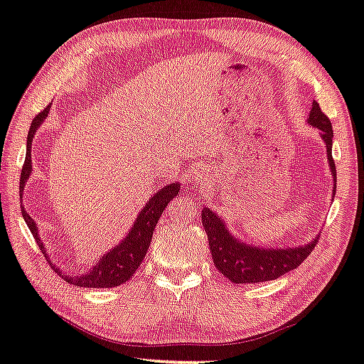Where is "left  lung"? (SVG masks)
<instances>
[{
  "label": "left lung",
  "instance_id": "left-lung-1",
  "mask_svg": "<svg viewBox=\"0 0 364 364\" xmlns=\"http://www.w3.org/2000/svg\"><path fill=\"white\" fill-rule=\"evenodd\" d=\"M307 124L318 130L322 141L326 143L327 161L333 177V197L337 190V171L332 159V124L318 107V104L312 102ZM201 221L208 236L210 252L213 257L215 267L232 283H262L277 279L293 268L303 264L307 255L316 247V236L304 245L294 247H264V245H252L239 240L229 231L228 225L221 216L213 213L210 208L201 211Z\"/></svg>",
  "mask_w": 364,
  "mask_h": 364
}]
</instances>
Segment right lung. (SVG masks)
<instances>
[{
    "mask_svg": "<svg viewBox=\"0 0 364 364\" xmlns=\"http://www.w3.org/2000/svg\"><path fill=\"white\" fill-rule=\"evenodd\" d=\"M52 104L47 105L36 119L32 120V125L29 128V135H27V156L22 166V174H21V188L24 190L26 182L29 181L31 172H32V159H31V151H32V141L36 132L41 128V125L46 122ZM181 190V183L172 182L167 183L163 188H159V192H156L153 197H149V201L143 206L139 211L135 223H133L130 231L127 236L120 240L115 247H112L109 252H105L100 259L94 264L91 270L86 273H66L61 272L57 265H53V270L65 278V282H68L75 287L82 288H114L119 284L125 283L130 279L135 272L138 270L139 264H141L144 255H146L151 237H153V231L156 225H158L161 215L166 210V206L169 201L176 197ZM22 218H24L26 225L29 226L32 236L36 237L38 247L46 257H48L46 244L42 242L41 236H38V228L36 221L32 220L31 215L27 213L24 206H22Z\"/></svg>",
    "mask_w": 364,
    "mask_h": 364,
    "instance_id": "add662e5",
    "label": "right lung"
}]
</instances>
